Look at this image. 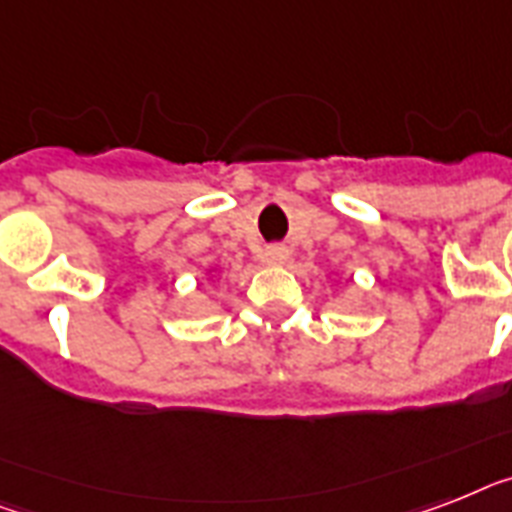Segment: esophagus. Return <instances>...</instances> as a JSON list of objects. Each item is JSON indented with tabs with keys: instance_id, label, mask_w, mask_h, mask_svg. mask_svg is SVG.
Wrapping results in <instances>:
<instances>
[{
	"instance_id": "34e87169",
	"label": "esophagus",
	"mask_w": 512,
	"mask_h": 512,
	"mask_svg": "<svg viewBox=\"0 0 512 512\" xmlns=\"http://www.w3.org/2000/svg\"><path fill=\"white\" fill-rule=\"evenodd\" d=\"M264 259L269 261V264H285V261L290 259V251H287L285 246H269L264 251Z\"/></svg>"
}]
</instances>
